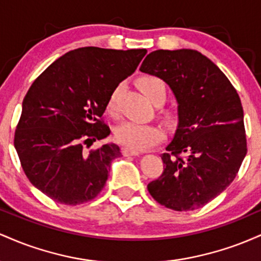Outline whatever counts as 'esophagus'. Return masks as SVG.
Listing matches in <instances>:
<instances>
[{
    "label": "esophagus",
    "mask_w": 261,
    "mask_h": 261,
    "mask_svg": "<svg viewBox=\"0 0 261 261\" xmlns=\"http://www.w3.org/2000/svg\"><path fill=\"white\" fill-rule=\"evenodd\" d=\"M122 154L126 155V157H128V155H139L140 152L139 151H135V149H133V148L124 147V148H122Z\"/></svg>",
    "instance_id": "obj_1"
}]
</instances>
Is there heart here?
<instances>
[{
	"mask_svg": "<svg viewBox=\"0 0 261 261\" xmlns=\"http://www.w3.org/2000/svg\"><path fill=\"white\" fill-rule=\"evenodd\" d=\"M141 91L153 103H163L167 98V85L157 76H143L139 80ZM119 87L113 91L108 100V110L113 112L118 97ZM115 139L121 145L133 149H147L153 147L164 139V130L153 122L125 120L114 131Z\"/></svg>",
	"mask_w": 261,
	"mask_h": 261,
	"instance_id": "b5f03b06",
	"label": "heart"
}]
</instances>
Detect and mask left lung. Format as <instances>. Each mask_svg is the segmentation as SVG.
<instances>
[{
    "instance_id": "obj_1",
    "label": "left lung",
    "mask_w": 261,
    "mask_h": 261,
    "mask_svg": "<svg viewBox=\"0 0 261 261\" xmlns=\"http://www.w3.org/2000/svg\"><path fill=\"white\" fill-rule=\"evenodd\" d=\"M140 71L163 80L178 103V126L161 155L163 173L147 185L149 194L175 211L202 207L226 190L247 154L241 98L196 50H155Z\"/></svg>"
}]
</instances>
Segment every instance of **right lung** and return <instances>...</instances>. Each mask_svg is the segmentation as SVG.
Masks as SVG:
<instances>
[{"instance_id": "obj_1", "label": "right lung", "mask_w": 261, "mask_h": 261, "mask_svg": "<svg viewBox=\"0 0 261 261\" xmlns=\"http://www.w3.org/2000/svg\"><path fill=\"white\" fill-rule=\"evenodd\" d=\"M146 53L74 49L53 62L27 92L14 147L29 181L54 201L80 205L104 188L120 148L107 143L85 152L83 145L109 136L100 118L110 94L135 72Z\"/></svg>"}]
</instances>
